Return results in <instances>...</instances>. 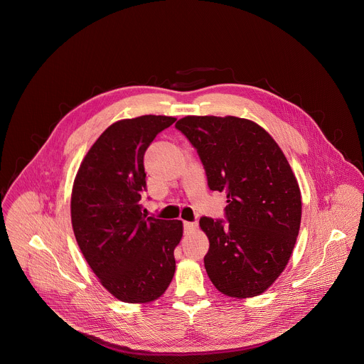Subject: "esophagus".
<instances>
[{"instance_id":"obj_1","label":"esophagus","mask_w":364,"mask_h":364,"mask_svg":"<svg viewBox=\"0 0 364 364\" xmlns=\"http://www.w3.org/2000/svg\"><path fill=\"white\" fill-rule=\"evenodd\" d=\"M197 228V223L194 222H184V232H193Z\"/></svg>"}]
</instances>
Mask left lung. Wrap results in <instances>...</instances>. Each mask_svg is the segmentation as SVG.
Returning a JSON list of instances; mask_svg holds the SVG:
<instances>
[{
    "instance_id": "8db88e82",
    "label": "left lung",
    "mask_w": 364,
    "mask_h": 364,
    "mask_svg": "<svg viewBox=\"0 0 364 364\" xmlns=\"http://www.w3.org/2000/svg\"><path fill=\"white\" fill-rule=\"evenodd\" d=\"M196 148L210 190L226 191L225 219L203 216L205 272L225 295L267 291L285 269L301 225L296 178L274 138L236 117H186L176 124Z\"/></svg>"
}]
</instances>
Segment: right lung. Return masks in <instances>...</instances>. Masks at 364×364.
I'll return each instance as SVG.
<instances>
[{
  "instance_id": "add662e5",
  "label": "right lung",
  "mask_w": 364,
  "mask_h": 364,
  "mask_svg": "<svg viewBox=\"0 0 364 364\" xmlns=\"http://www.w3.org/2000/svg\"><path fill=\"white\" fill-rule=\"evenodd\" d=\"M176 122L163 115L122 119L105 129L83 159L72 190V226L90 269L115 298L149 302L168 288L181 220L142 215L144 154Z\"/></svg>"
}]
</instances>
